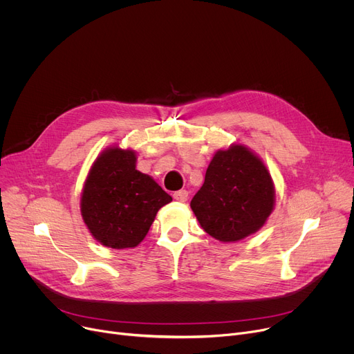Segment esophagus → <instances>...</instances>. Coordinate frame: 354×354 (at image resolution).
<instances>
[{
	"label": "esophagus",
	"mask_w": 354,
	"mask_h": 354,
	"mask_svg": "<svg viewBox=\"0 0 354 354\" xmlns=\"http://www.w3.org/2000/svg\"><path fill=\"white\" fill-rule=\"evenodd\" d=\"M173 197H174V200H177L180 203H185L188 200V192L187 189H180V192H176L173 194Z\"/></svg>",
	"instance_id": "34e87169"
}]
</instances>
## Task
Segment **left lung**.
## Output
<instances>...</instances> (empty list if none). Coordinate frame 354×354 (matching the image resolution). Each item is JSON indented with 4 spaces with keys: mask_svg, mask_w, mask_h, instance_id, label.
<instances>
[{
    "mask_svg": "<svg viewBox=\"0 0 354 354\" xmlns=\"http://www.w3.org/2000/svg\"><path fill=\"white\" fill-rule=\"evenodd\" d=\"M203 230L221 242H235L263 227L275 205V187L263 161L248 147L218 150L192 200Z\"/></svg>",
    "mask_w": 354,
    "mask_h": 354,
    "instance_id": "1",
    "label": "left lung"
}]
</instances>
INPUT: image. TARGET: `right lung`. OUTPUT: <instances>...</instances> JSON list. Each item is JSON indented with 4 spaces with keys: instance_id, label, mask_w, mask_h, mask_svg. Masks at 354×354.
I'll return each mask as SVG.
<instances>
[{
    "instance_id": "obj_1",
    "label": "right lung",
    "mask_w": 354,
    "mask_h": 354,
    "mask_svg": "<svg viewBox=\"0 0 354 354\" xmlns=\"http://www.w3.org/2000/svg\"><path fill=\"white\" fill-rule=\"evenodd\" d=\"M136 153L103 150L86 177L80 212L92 236L113 250L134 248L147 235L157 211L173 201L150 176L136 170Z\"/></svg>"
}]
</instances>
